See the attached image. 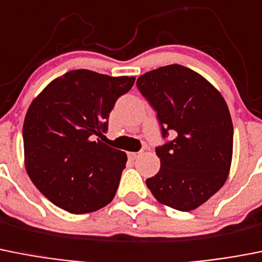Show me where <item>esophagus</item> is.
Masks as SVG:
<instances>
[{"mask_svg":"<svg viewBox=\"0 0 262 262\" xmlns=\"http://www.w3.org/2000/svg\"><path fill=\"white\" fill-rule=\"evenodd\" d=\"M140 156V152H129L128 153V158L129 160H136V158Z\"/></svg>","mask_w":262,"mask_h":262,"instance_id":"esophagus-1","label":"esophagus"}]
</instances>
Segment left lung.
Masks as SVG:
<instances>
[{
    "label": "left lung",
    "mask_w": 262,
    "mask_h": 262,
    "mask_svg": "<svg viewBox=\"0 0 262 262\" xmlns=\"http://www.w3.org/2000/svg\"><path fill=\"white\" fill-rule=\"evenodd\" d=\"M136 85L157 112L164 138L175 135L156 149L161 167L147 187L172 209H196L229 177L234 128L226 101L204 76L177 63L148 71Z\"/></svg>",
    "instance_id": "obj_1"
}]
</instances>
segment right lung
Here are the masks:
<instances>
[{
	"label": "right lung",
	"mask_w": 262,
	"mask_h": 262,
	"mask_svg": "<svg viewBox=\"0 0 262 262\" xmlns=\"http://www.w3.org/2000/svg\"><path fill=\"white\" fill-rule=\"evenodd\" d=\"M135 76L73 70L31 102L23 124L25 166L42 195L73 214L96 212L114 199L127 155L96 136Z\"/></svg>",
	"instance_id": "obj_1"
}]
</instances>
